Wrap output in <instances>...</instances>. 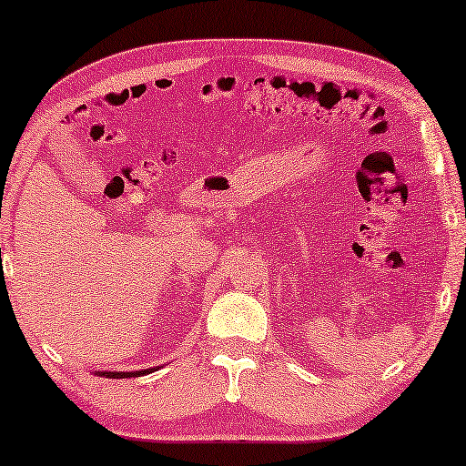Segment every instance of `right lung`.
Here are the masks:
<instances>
[{
  "label": "right lung",
  "mask_w": 466,
  "mask_h": 466,
  "mask_svg": "<svg viewBox=\"0 0 466 466\" xmlns=\"http://www.w3.org/2000/svg\"><path fill=\"white\" fill-rule=\"evenodd\" d=\"M155 369H142V371H95V375H104V378L112 380H123V378H139V375L152 373Z\"/></svg>",
  "instance_id": "right-lung-1"
}]
</instances>
